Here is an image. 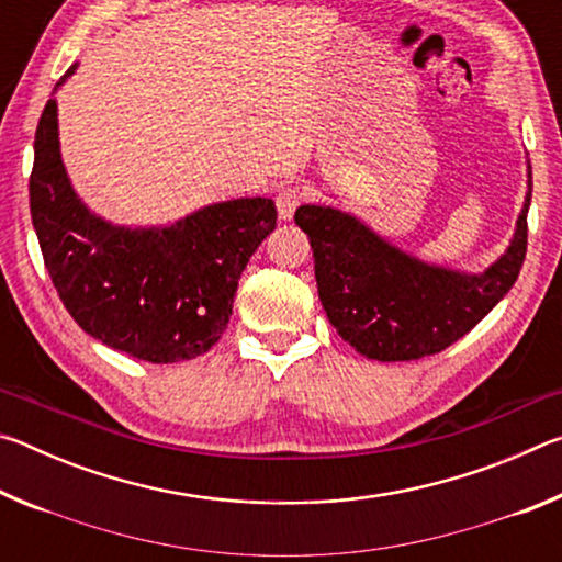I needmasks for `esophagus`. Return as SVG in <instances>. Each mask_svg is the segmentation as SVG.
Returning a JSON list of instances; mask_svg holds the SVG:
<instances>
[{
  "label": "esophagus",
  "mask_w": 562,
  "mask_h": 562,
  "mask_svg": "<svg viewBox=\"0 0 562 562\" xmlns=\"http://www.w3.org/2000/svg\"><path fill=\"white\" fill-rule=\"evenodd\" d=\"M304 190L297 186H288L278 190V198H274V205H278V215L280 221H292V215L297 207L304 203Z\"/></svg>",
  "instance_id": "obj_1"
}]
</instances>
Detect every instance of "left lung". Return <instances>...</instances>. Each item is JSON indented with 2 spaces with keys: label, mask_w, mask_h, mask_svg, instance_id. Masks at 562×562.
<instances>
[{
  "label": "left lung",
  "mask_w": 562,
  "mask_h": 562,
  "mask_svg": "<svg viewBox=\"0 0 562 562\" xmlns=\"http://www.w3.org/2000/svg\"><path fill=\"white\" fill-rule=\"evenodd\" d=\"M528 193L508 250L479 274L429 265L398 250L355 215L327 205L294 213L315 252L317 292L331 327L359 355L412 361L439 355L506 297L528 247Z\"/></svg>",
  "instance_id": "1"
}]
</instances>
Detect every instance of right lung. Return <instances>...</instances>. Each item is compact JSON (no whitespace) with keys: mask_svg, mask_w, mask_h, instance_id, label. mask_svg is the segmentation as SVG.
I'll list each match as a JSON object with an SVG mask.
<instances>
[{"mask_svg":"<svg viewBox=\"0 0 562 562\" xmlns=\"http://www.w3.org/2000/svg\"><path fill=\"white\" fill-rule=\"evenodd\" d=\"M30 205L44 265L76 325L150 364L195 359L221 339L237 280L278 223L270 198L215 203L160 227L106 223L66 176L54 99L36 126Z\"/></svg>","mask_w":562,"mask_h":562,"instance_id":"obj_1","label":"right lung"}]
</instances>
